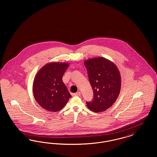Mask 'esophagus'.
Masks as SVG:
<instances>
[{
  "label": "esophagus",
  "instance_id": "obj_1",
  "mask_svg": "<svg viewBox=\"0 0 157 157\" xmlns=\"http://www.w3.org/2000/svg\"><path fill=\"white\" fill-rule=\"evenodd\" d=\"M72 95H73V97H79L81 95V92H78Z\"/></svg>",
  "mask_w": 157,
  "mask_h": 157
}]
</instances>
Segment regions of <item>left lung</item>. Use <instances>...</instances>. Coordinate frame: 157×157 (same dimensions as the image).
<instances>
[{
  "mask_svg": "<svg viewBox=\"0 0 157 157\" xmlns=\"http://www.w3.org/2000/svg\"><path fill=\"white\" fill-rule=\"evenodd\" d=\"M88 78L94 92V99L87 102L90 111L103 112L117 100L121 87V78L118 67L111 60L103 57L84 61Z\"/></svg>",
  "mask_w": 157,
  "mask_h": 157,
  "instance_id": "left-lung-1",
  "label": "left lung"
}]
</instances>
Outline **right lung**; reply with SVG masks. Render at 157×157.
<instances>
[{"label":"right lung","mask_w":157,"mask_h":157,"mask_svg":"<svg viewBox=\"0 0 157 157\" xmlns=\"http://www.w3.org/2000/svg\"><path fill=\"white\" fill-rule=\"evenodd\" d=\"M69 66L66 62L46 64L37 72L33 82V96L46 110L57 112L62 109L71 97L62 76Z\"/></svg>","instance_id":"obj_1"}]
</instances>
